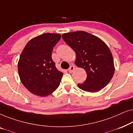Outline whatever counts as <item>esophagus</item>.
<instances>
[{
	"mask_svg": "<svg viewBox=\"0 0 133 133\" xmlns=\"http://www.w3.org/2000/svg\"><path fill=\"white\" fill-rule=\"evenodd\" d=\"M74 70V66H73V65H71V66L68 69V71L69 72H72Z\"/></svg>",
	"mask_w": 133,
	"mask_h": 133,
	"instance_id": "esophagus-1",
	"label": "esophagus"
}]
</instances>
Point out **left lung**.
<instances>
[{
  "label": "left lung",
  "instance_id": "obj_1",
  "mask_svg": "<svg viewBox=\"0 0 133 133\" xmlns=\"http://www.w3.org/2000/svg\"><path fill=\"white\" fill-rule=\"evenodd\" d=\"M62 36L76 52V66L87 72L86 80L83 83H78V87L94 92L106 87L115 71L111 52L106 43L97 36L83 31L65 33Z\"/></svg>",
  "mask_w": 133,
  "mask_h": 133
}]
</instances>
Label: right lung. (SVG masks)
<instances>
[{"label":"right lung","instance_id":"1","mask_svg":"<svg viewBox=\"0 0 133 133\" xmlns=\"http://www.w3.org/2000/svg\"><path fill=\"white\" fill-rule=\"evenodd\" d=\"M61 38L56 33H45L31 39L23 48L18 62L21 82L34 95L45 97L60 85L63 72L52 61L53 47Z\"/></svg>","mask_w":133,"mask_h":133}]
</instances>
